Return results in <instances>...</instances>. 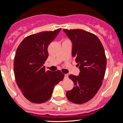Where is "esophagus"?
Segmentation results:
<instances>
[{
  "label": "esophagus",
  "instance_id": "obj_1",
  "mask_svg": "<svg viewBox=\"0 0 123 123\" xmlns=\"http://www.w3.org/2000/svg\"><path fill=\"white\" fill-rule=\"evenodd\" d=\"M65 79H68V74H65V77H64Z\"/></svg>",
  "mask_w": 123,
  "mask_h": 123
}]
</instances>
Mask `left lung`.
<instances>
[{
    "label": "left lung",
    "mask_w": 123,
    "mask_h": 123,
    "mask_svg": "<svg viewBox=\"0 0 123 123\" xmlns=\"http://www.w3.org/2000/svg\"><path fill=\"white\" fill-rule=\"evenodd\" d=\"M72 43V56L75 58L80 72L69 75L74 84L66 93L67 98L81 104L92 99L102 85L107 65L105 51L97 36L82 29H64Z\"/></svg>",
    "instance_id": "8db88e82"
}]
</instances>
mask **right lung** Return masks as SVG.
<instances>
[{
    "label": "right lung",
    "instance_id": "1",
    "mask_svg": "<svg viewBox=\"0 0 123 123\" xmlns=\"http://www.w3.org/2000/svg\"><path fill=\"white\" fill-rule=\"evenodd\" d=\"M61 29L41 32L26 37L18 47L14 74L18 87L29 101L41 104L51 97L54 86L64 78L61 71H45L48 47Z\"/></svg>",
    "mask_w": 123,
    "mask_h": 123
}]
</instances>
